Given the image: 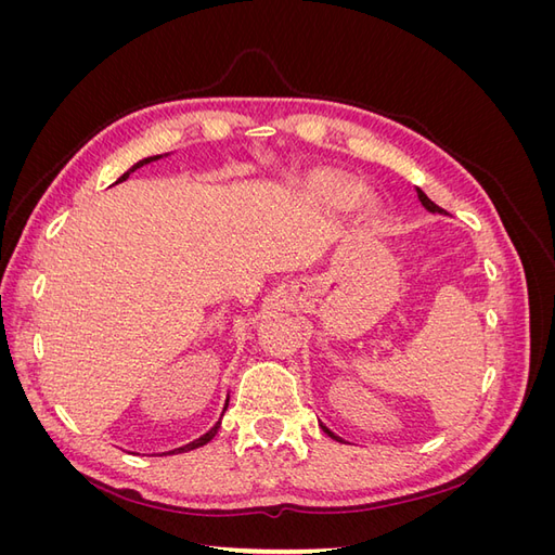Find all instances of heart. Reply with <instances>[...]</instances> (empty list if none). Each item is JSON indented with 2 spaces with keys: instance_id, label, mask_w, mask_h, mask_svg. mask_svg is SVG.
Here are the masks:
<instances>
[{
  "instance_id": "heart-1",
  "label": "heart",
  "mask_w": 555,
  "mask_h": 555,
  "mask_svg": "<svg viewBox=\"0 0 555 555\" xmlns=\"http://www.w3.org/2000/svg\"><path fill=\"white\" fill-rule=\"evenodd\" d=\"M310 190L319 201H322V204L335 206V208H347L361 198L363 184L349 176L326 171V173H317L310 180Z\"/></svg>"
}]
</instances>
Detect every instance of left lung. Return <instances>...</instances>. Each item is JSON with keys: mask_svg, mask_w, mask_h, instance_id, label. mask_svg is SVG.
I'll return each instance as SVG.
<instances>
[{"mask_svg": "<svg viewBox=\"0 0 555 555\" xmlns=\"http://www.w3.org/2000/svg\"><path fill=\"white\" fill-rule=\"evenodd\" d=\"M418 201H422V204H424V208H426V210H430V212H444V210H442L440 206H435V204H433V201H430V198H428V196H426V194H424L422 190H418ZM319 426H322V424H319ZM322 430H324V433L328 435V438H333V440H338V442H343V440L338 438V435H333V433H331V430H328L326 426H322Z\"/></svg>", "mask_w": 555, "mask_h": 555, "instance_id": "left-lung-1", "label": "left lung"}]
</instances>
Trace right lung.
Wrapping results in <instances>:
<instances>
[{"mask_svg":"<svg viewBox=\"0 0 555 555\" xmlns=\"http://www.w3.org/2000/svg\"><path fill=\"white\" fill-rule=\"evenodd\" d=\"M155 159H159V157H147V159H141L139 164H133V166H131V169H129V171H127V173H125V176H122L120 180H117V182H122V180H127V178H129V173H133V171H137V169H141V166H143V164H147V162H155ZM227 405H229V398H227ZM227 405H224V410H227ZM222 414H224V412H222ZM220 422H222V418H220ZM220 422H217V424H215V426H212V428H210V430H208L206 435H201V438H198V440H194V442H190V444H184V447H180V449H173L171 453H180V451H192V449H198V447H204V444H208V442H210V440L215 438V433H217V430H220Z\"/></svg>","mask_w":555,"mask_h":555,"instance_id":"add662e5","label":"right lung"}]
</instances>
